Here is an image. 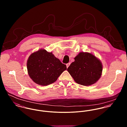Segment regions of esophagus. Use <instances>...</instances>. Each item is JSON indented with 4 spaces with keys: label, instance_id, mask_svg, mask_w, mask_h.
Wrapping results in <instances>:
<instances>
[{
    "label": "esophagus",
    "instance_id": "34e87169",
    "mask_svg": "<svg viewBox=\"0 0 127 127\" xmlns=\"http://www.w3.org/2000/svg\"><path fill=\"white\" fill-rule=\"evenodd\" d=\"M70 64V63H68V64H66V67H67V68H68V67L69 66Z\"/></svg>",
    "mask_w": 127,
    "mask_h": 127
}]
</instances>
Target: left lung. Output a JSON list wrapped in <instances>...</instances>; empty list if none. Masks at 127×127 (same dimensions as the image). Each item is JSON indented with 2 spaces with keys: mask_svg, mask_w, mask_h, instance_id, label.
<instances>
[{
  "mask_svg": "<svg viewBox=\"0 0 127 127\" xmlns=\"http://www.w3.org/2000/svg\"><path fill=\"white\" fill-rule=\"evenodd\" d=\"M67 71L74 81L83 86L95 84L101 76L103 65L94 55L88 52H80L74 58Z\"/></svg>",
  "mask_w": 127,
  "mask_h": 127,
  "instance_id": "1",
  "label": "left lung"
}]
</instances>
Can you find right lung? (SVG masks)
<instances>
[{
	"instance_id": "1",
	"label": "right lung",
	"mask_w": 127,
	"mask_h": 127,
	"mask_svg": "<svg viewBox=\"0 0 127 127\" xmlns=\"http://www.w3.org/2000/svg\"><path fill=\"white\" fill-rule=\"evenodd\" d=\"M28 74L32 80L41 86H47L56 82L60 75L66 70L52 52L40 49L31 55L27 63Z\"/></svg>"
}]
</instances>
